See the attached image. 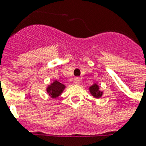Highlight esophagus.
Returning <instances> with one entry per match:
<instances>
[{
  "label": "esophagus",
  "mask_w": 146,
  "mask_h": 146,
  "mask_svg": "<svg viewBox=\"0 0 146 146\" xmlns=\"http://www.w3.org/2000/svg\"><path fill=\"white\" fill-rule=\"evenodd\" d=\"M73 82L75 84H79L80 83V79L79 77H75L74 78V80H73Z\"/></svg>",
  "instance_id": "34e87169"
}]
</instances>
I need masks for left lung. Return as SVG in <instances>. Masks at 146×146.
<instances>
[{
	"label": "left lung",
	"instance_id": "obj_1",
	"mask_svg": "<svg viewBox=\"0 0 146 146\" xmlns=\"http://www.w3.org/2000/svg\"><path fill=\"white\" fill-rule=\"evenodd\" d=\"M89 92L91 95L95 98H100L103 95V92L99 90V86L97 84H94L93 85L89 87Z\"/></svg>",
	"mask_w": 146,
	"mask_h": 146
}]
</instances>
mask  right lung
<instances>
[{"label": "right lung", "mask_w": 146, "mask_h": 146, "mask_svg": "<svg viewBox=\"0 0 146 146\" xmlns=\"http://www.w3.org/2000/svg\"><path fill=\"white\" fill-rule=\"evenodd\" d=\"M65 88H66V85L61 84L58 80H54L47 87L46 91H47L48 95L51 98H56L62 95V93L63 92Z\"/></svg>", "instance_id": "1"}]
</instances>
